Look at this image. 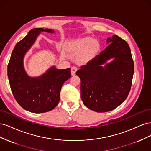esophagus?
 <instances>
[{
    "mask_svg": "<svg viewBox=\"0 0 151 151\" xmlns=\"http://www.w3.org/2000/svg\"><path fill=\"white\" fill-rule=\"evenodd\" d=\"M77 70V68L76 67H72L71 68V74L72 76H75L76 75V72Z\"/></svg>",
    "mask_w": 151,
    "mask_h": 151,
    "instance_id": "esophagus-1",
    "label": "esophagus"
}]
</instances>
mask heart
Masks as SVG:
<instances>
[{
  "label": "heart",
  "instance_id": "1",
  "mask_svg": "<svg viewBox=\"0 0 151 151\" xmlns=\"http://www.w3.org/2000/svg\"><path fill=\"white\" fill-rule=\"evenodd\" d=\"M100 48V45L92 38L84 37L77 39L68 46V52L79 53V60L81 62H88L94 58Z\"/></svg>",
  "mask_w": 151,
  "mask_h": 151
}]
</instances>
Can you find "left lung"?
Listing matches in <instances>:
<instances>
[{
	"instance_id": "8db88e82",
	"label": "left lung",
	"mask_w": 151,
	"mask_h": 151,
	"mask_svg": "<svg viewBox=\"0 0 151 151\" xmlns=\"http://www.w3.org/2000/svg\"><path fill=\"white\" fill-rule=\"evenodd\" d=\"M108 44L76 72L81 79L82 101L87 108L99 113L111 111L125 101L134 72L130 48L125 41L115 35L107 38Z\"/></svg>"
}]
</instances>
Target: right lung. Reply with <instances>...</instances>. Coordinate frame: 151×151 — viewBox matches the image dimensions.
<instances>
[{
	"label": "right lung",
	"mask_w": 151,
	"mask_h": 151,
	"mask_svg": "<svg viewBox=\"0 0 151 151\" xmlns=\"http://www.w3.org/2000/svg\"><path fill=\"white\" fill-rule=\"evenodd\" d=\"M41 32L53 34L55 31L48 28L32 29L16 45L7 66L8 78L16 101L26 110L35 113L47 112L56 107L62 86L71 77L70 68L58 69L55 65L37 77L27 74L24 56Z\"/></svg>",
	"instance_id": "obj_1"
}]
</instances>
